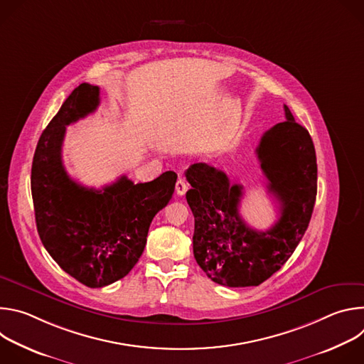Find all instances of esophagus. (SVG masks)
<instances>
[{"instance_id": "34e87169", "label": "esophagus", "mask_w": 364, "mask_h": 364, "mask_svg": "<svg viewBox=\"0 0 364 364\" xmlns=\"http://www.w3.org/2000/svg\"><path fill=\"white\" fill-rule=\"evenodd\" d=\"M187 190H188L187 181L180 177V178L177 180V183H176V191H177V194H178V196H183V194H186Z\"/></svg>"}]
</instances>
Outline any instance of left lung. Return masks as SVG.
<instances>
[{
  "mask_svg": "<svg viewBox=\"0 0 364 364\" xmlns=\"http://www.w3.org/2000/svg\"><path fill=\"white\" fill-rule=\"evenodd\" d=\"M287 121L268 129L256 148L279 219L268 230L252 229L240 216V184L205 163L187 168L186 198L194 216L196 262L220 285L257 287L288 261L301 242L317 196V157L308 131L284 105Z\"/></svg>",
  "mask_w": 364,
  "mask_h": 364,
  "instance_id": "8db88e82",
  "label": "left lung"
}]
</instances>
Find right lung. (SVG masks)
I'll use <instances>...</instances> for the list:
<instances>
[{
    "label": "right lung",
    "instance_id": "right-lung-1",
    "mask_svg": "<svg viewBox=\"0 0 364 364\" xmlns=\"http://www.w3.org/2000/svg\"><path fill=\"white\" fill-rule=\"evenodd\" d=\"M99 87L82 83L43 131L31 166L38 236L58 265L89 288L107 287L135 267L149 225L173 197L177 174L149 183L122 176L100 190L69 177L62 161L66 127L95 112Z\"/></svg>",
    "mask_w": 364,
    "mask_h": 364
}]
</instances>
